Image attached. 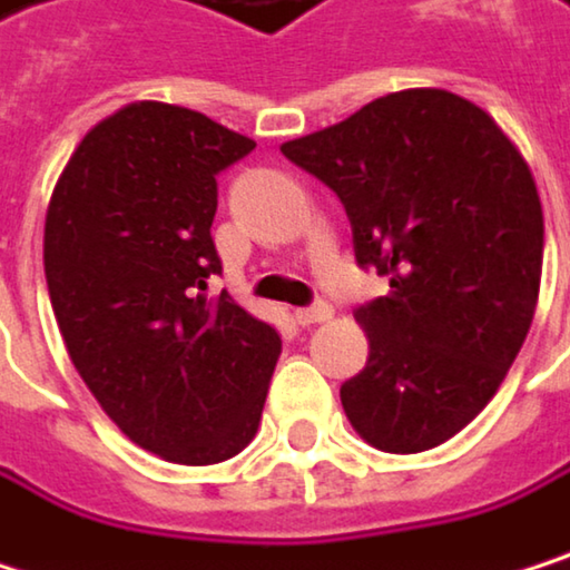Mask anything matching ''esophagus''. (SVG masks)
Wrapping results in <instances>:
<instances>
[{
	"label": "esophagus",
	"mask_w": 570,
	"mask_h": 570,
	"mask_svg": "<svg viewBox=\"0 0 570 570\" xmlns=\"http://www.w3.org/2000/svg\"><path fill=\"white\" fill-rule=\"evenodd\" d=\"M331 314H334V307L331 304H311V307H301L294 317H297V324L301 327H311V324H324V321H331Z\"/></svg>",
	"instance_id": "obj_1"
}]
</instances>
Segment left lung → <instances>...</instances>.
Here are the masks:
<instances>
[{
  "mask_svg": "<svg viewBox=\"0 0 570 570\" xmlns=\"http://www.w3.org/2000/svg\"><path fill=\"white\" fill-rule=\"evenodd\" d=\"M279 149L341 196L357 266L391 279L354 311L371 337L341 384L354 431L387 454L444 444L494 397L534 317L544 216L528 163L444 89L381 96Z\"/></svg>",
  "mask_w": 570,
  "mask_h": 570,
  "instance_id": "8db88e82",
  "label": "left lung"
}]
</instances>
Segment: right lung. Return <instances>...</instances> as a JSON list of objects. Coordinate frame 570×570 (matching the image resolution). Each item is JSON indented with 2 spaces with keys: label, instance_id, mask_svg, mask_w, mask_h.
I'll return each instance as SVG.
<instances>
[{
  "label": "right lung",
  "instance_id": "obj_1",
  "mask_svg": "<svg viewBox=\"0 0 570 570\" xmlns=\"http://www.w3.org/2000/svg\"><path fill=\"white\" fill-rule=\"evenodd\" d=\"M253 139L203 112L132 102L86 132L46 216V283L69 357L139 448L219 464L259 424L276 327L223 291L216 176Z\"/></svg>",
  "mask_w": 570,
  "mask_h": 570
}]
</instances>
